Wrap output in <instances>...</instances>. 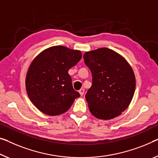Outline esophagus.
<instances>
[{"label":"esophagus","instance_id":"obj_1","mask_svg":"<svg viewBox=\"0 0 158 158\" xmlns=\"http://www.w3.org/2000/svg\"><path fill=\"white\" fill-rule=\"evenodd\" d=\"M84 93H85V89H84L83 88H82V89H80V90H79V93H80V94H81V96L83 95Z\"/></svg>","mask_w":158,"mask_h":158}]
</instances>
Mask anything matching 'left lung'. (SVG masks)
Returning <instances> with one entry per match:
<instances>
[{
    "label": "left lung",
    "mask_w": 158,
    "mask_h": 158,
    "mask_svg": "<svg viewBox=\"0 0 158 158\" xmlns=\"http://www.w3.org/2000/svg\"><path fill=\"white\" fill-rule=\"evenodd\" d=\"M83 59L93 77L85 94L92 114L104 120L119 116L134 94L135 78L131 67L124 58L107 48L85 52Z\"/></svg>",
    "instance_id": "obj_1"
}]
</instances>
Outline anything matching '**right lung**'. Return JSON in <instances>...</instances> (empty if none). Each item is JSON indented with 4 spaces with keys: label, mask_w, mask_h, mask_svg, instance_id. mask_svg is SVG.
Here are the masks:
<instances>
[{
    "label": "right lung",
    "mask_w": 158,
    "mask_h": 158,
    "mask_svg": "<svg viewBox=\"0 0 158 158\" xmlns=\"http://www.w3.org/2000/svg\"><path fill=\"white\" fill-rule=\"evenodd\" d=\"M80 51L55 46L40 53L26 76L27 93L39 110L49 116L69 110L80 94L73 87L69 69L81 59Z\"/></svg>",
    "instance_id": "obj_1"
}]
</instances>
